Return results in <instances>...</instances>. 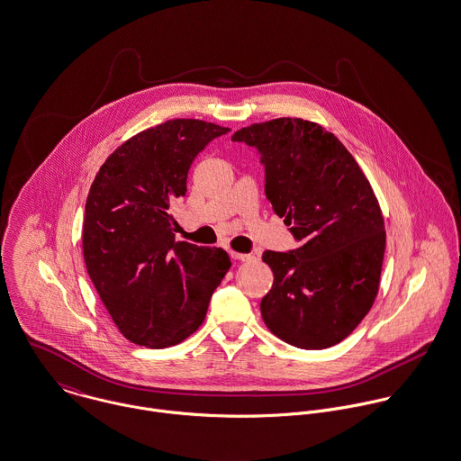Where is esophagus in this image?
Returning <instances> with one entry per match:
<instances>
[{"label":"esophagus","mask_w":461,"mask_h":461,"mask_svg":"<svg viewBox=\"0 0 461 461\" xmlns=\"http://www.w3.org/2000/svg\"><path fill=\"white\" fill-rule=\"evenodd\" d=\"M230 255L233 259H239V261H251L255 258L253 255H244V253H235V251H231Z\"/></svg>","instance_id":"1"}]
</instances>
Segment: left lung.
<instances>
[{
	"label": "left lung",
	"instance_id": "8db88e82",
	"mask_svg": "<svg viewBox=\"0 0 461 461\" xmlns=\"http://www.w3.org/2000/svg\"><path fill=\"white\" fill-rule=\"evenodd\" d=\"M265 166V194L299 248L265 251L274 272L261 299L265 325L304 350L343 341L380 286L385 230L378 200L345 145L303 118H276L237 131Z\"/></svg>",
	"mask_w": 461,
	"mask_h": 461
}]
</instances>
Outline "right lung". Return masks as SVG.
Instances as JSON below:
<instances>
[{
  "label": "right lung",
  "mask_w": 461,
  "mask_h": 461,
  "mask_svg": "<svg viewBox=\"0 0 461 461\" xmlns=\"http://www.w3.org/2000/svg\"><path fill=\"white\" fill-rule=\"evenodd\" d=\"M228 131L203 120H167L118 147L90 187L86 270L118 330L140 347H173L196 332L231 267L221 248L176 240L169 213V202L187 193L194 157Z\"/></svg>",
  "instance_id": "add662e5"
}]
</instances>
